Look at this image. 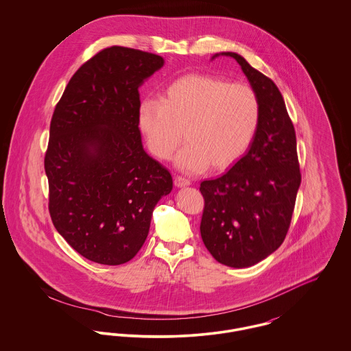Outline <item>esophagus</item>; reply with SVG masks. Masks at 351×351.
Segmentation results:
<instances>
[{
  "label": "esophagus",
  "mask_w": 351,
  "mask_h": 351,
  "mask_svg": "<svg viewBox=\"0 0 351 351\" xmlns=\"http://www.w3.org/2000/svg\"><path fill=\"white\" fill-rule=\"evenodd\" d=\"M191 182L188 180V179H185L183 176H176L175 178V185L178 186V188H183V186H186V185H189Z\"/></svg>",
  "instance_id": "1"
}]
</instances>
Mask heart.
<instances>
[{
  "instance_id": "heart-1",
  "label": "heart",
  "mask_w": 351,
  "mask_h": 351,
  "mask_svg": "<svg viewBox=\"0 0 351 351\" xmlns=\"http://www.w3.org/2000/svg\"><path fill=\"white\" fill-rule=\"evenodd\" d=\"M261 121V102L246 83L189 73L168 85L160 99H145L138 125L151 154L168 160L184 139L176 165L185 172L225 169L250 147Z\"/></svg>"
}]
</instances>
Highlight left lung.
I'll list each match as a JSON object with an SVG mask.
<instances>
[{
    "mask_svg": "<svg viewBox=\"0 0 351 351\" xmlns=\"http://www.w3.org/2000/svg\"><path fill=\"white\" fill-rule=\"evenodd\" d=\"M216 53L213 58H216ZM261 102V121L250 149L225 175L204 180L202 242L229 267H250L283 243L301 183L296 133L275 83L235 52Z\"/></svg>",
    "mask_w": 351,
    "mask_h": 351,
    "instance_id": "8db88e82",
    "label": "left lung"
}]
</instances>
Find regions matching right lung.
<instances>
[{
  "mask_svg": "<svg viewBox=\"0 0 351 351\" xmlns=\"http://www.w3.org/2000/svg\"><path fill=\"white\" fill-rule=\"evenodd\" d=\"M162 56L112 46L67 84L51 118L45 155L55 229L84 258L129 262L143 246L156 202L172 189L167 168L143 150L139 86Z\"/></svg>",
  "mask_w": 351,
  "mask_h": 351,
  "instance_id": "right-lung-1",
  "label": "right lung"
}]
</instances>
